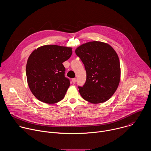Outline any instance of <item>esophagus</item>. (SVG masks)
Wrapping results in <instances>:
<instances>
[{
  "instance_id": "34e87169",
  "label": "esophagus",
  "mask_w": 151,
  "mask_h": 151,
  "mask_svg": "<svg viewBox=\"0 0 151 151\" xmlns=\"http://www.w3.org/2000/svg\"><path fill=\"white\" fill-rule=\"evenodd\" d=\"M72 82H73V83H75V82H76V78H73V79H72Z\"/></svg>"
}]
</instances>
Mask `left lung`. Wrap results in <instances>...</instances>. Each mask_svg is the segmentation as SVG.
Masks as SVG:
<instances>
[{
	"mask_svg": "<svg viewBox=\"0 0 151 151\" xmlns=\"http://www.w3.org/2000/svg\"><path fill=\"white\" fill-rule=\"evenodd\" d=\"M84 64L87 79L79 87L82 97L93 104L108 100L117 90L121 78L118 55L108 44L93 41L87 42L75 50Z\"/></svg>",
	"mask_w": 151,
	"mask_h": 151,
	"instance_id": "left-lung-1",
	"label": "left lung"
}]
</instances>
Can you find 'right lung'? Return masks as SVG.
Wrapping results in <instances>:
<instances>
[{
  "label": "right lung",
  "mask_w": 151,
  "mask_h": 151,
  "mask_svg": "<svg viewBox=\"0 0 151 151\" xmlns=\"http://www.w3.org/2000/svg\"><path fill=\"white\" fill-rule=\"evenodd\" d=\"M72 48L47 45L35 50L26 64L29 88L35 97L44 103L54 104L61 101L70 86L64 76L63 63L72 55Z\"/></svg>",
  "instance_id": "obj_1"
}]
</instances>
